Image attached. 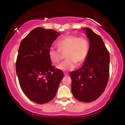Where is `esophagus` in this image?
<instances>
[{
	"mask_svg": "<svg viewBox=\"0 0 125 125\" xmlns=\"http://www.w3.org/2000/svg\"><path fill=\"white\" fill-rule=\"evenodd\" d=\"M69 74L68 73H64V76H69Z\"/></svg>",
	"mask_w": 125,
	"mask_h": 125,
	"instance_id": "34e87169",
	"label": "esophagus"
}]
</instances>
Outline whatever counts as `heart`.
Here are the masks:
<instances>
[{"instance_id": "1", "label": "heart", "mask_w": 125, "mask_h": 125, "mask_svg": "<svg viewBox=\"0 0 125 125\" xmlns=\"http://www.w3.org/2000/svg\"><path fill=\"white\" fill-rule=\"evenodd\" d=\"M59 49L51 48L48 52L49 58L54 64L61 60V53H65L66 61L57 66L62 71H70L75 68L76 63L81 64L84 61L89 51V43L86 38L76 35H67L58 42Z\"/></svg>"}]
</instances>
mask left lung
<instances>
[{"instance_id":"obj_1","label":"left lung","mask_w":125,"mask_h":125,"mask_svg":"<svg viewBox=\"0 0 125 125\" xmlns=\"http://www.w3.org/2000/svg\"><path fill=\"white\" fill-rule=\"evenodd\" d=\"M83 29L89 41L82 66L71 72L72 93L77 100L92 102L104 92L109 76L110 56L101 37L89 28Z\"/></svg>"}]
</instances>
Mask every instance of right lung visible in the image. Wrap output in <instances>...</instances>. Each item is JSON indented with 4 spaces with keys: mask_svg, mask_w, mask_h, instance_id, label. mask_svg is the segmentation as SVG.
I'll list each match as a JSON object with an SVG mask.
<instances>
[{
    "mask_svg": "<svg viewBox=\"0 0 125 125\" xmlns=\"http://www.w3.org/2000/svg\"><path fill=\"white\" fill-rule=\"evenodd\" d=\"M61 35L52 29L36 28L21 42L16 70L23 92L38 104L50 102L55 97L63 72L54 69L48 52L53 42Z\"/></svg>",
    "mask_w": 125,
    "mask_h": 125,
    "instance_id": "right-lung-1",
    "label": "right lung"
}]
</instances>
